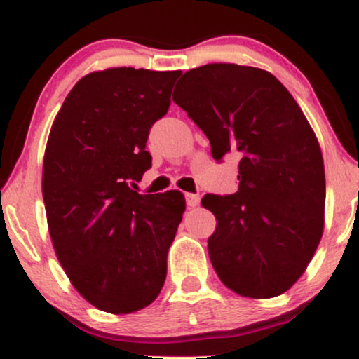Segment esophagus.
<instances>
[{
  "instance_id": "1",
  "label": "esophagus",
  "mask_w": 359,
  "mask_h": 359,
  "mask_svg": "<svg viewBox=\"0 0 359 359\" xmlns=\"http://www.w3.org/2000/svg\"><path fill=\"white\" fill-rule=\"evenodd\" d=\"M185 201H187L189 208H196V205H199L201 197L197 194H185Z\"/></svg>"
}]
</instances>
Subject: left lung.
Listing matches in <instances>:
<instances>
[{
	"label": "left lung",
	"mask_w": 359,
	"mask_h": 359,
	"mask_svg": "<svg viewBox=\"0 0 359 359\" xmlns=\"http://www.w3.org/2000/svg\"><path fill=\"white\" fill-rule=\"evenodd\" d=\"M174 102L204 131L214 160L240 158L238 192L201 201L217 221L208 241L217 277L243 297H277L323 236L325 177L314 131L285 86L248 65L187 71Z\"/></svg>",
	"instance_id": "8db88e82"
}]
</instances>
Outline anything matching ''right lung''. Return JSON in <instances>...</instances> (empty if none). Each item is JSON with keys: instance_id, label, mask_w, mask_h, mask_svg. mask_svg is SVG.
Returning a JSON list of instances; mask_svg holds the SVG:
<instances>
[{"instance_id": "add662e5", "label": "right lung", "mask_w": 359, "mask_h": 359, "mask_svg": "<svg viewBox=\"0 0 359 359\" xmlns=\"http://www.w3.org/2000/svg\"><path fill=\"white\" fill-rule=\"evenodd\" d=\"M179 76L90 72L67 94L48 135L42 194L53 250L76 290L111 314L150 306L167 277L184 194L133 187L151 167L148 133L167 114Z\"/></svg>"}]
</instances>
